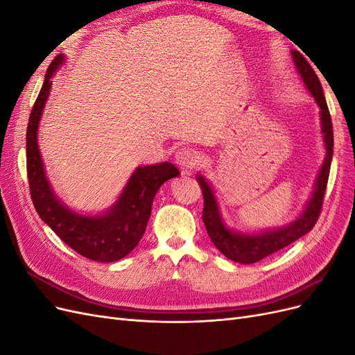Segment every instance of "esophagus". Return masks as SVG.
I'll return each mask as SVG.
<instances>
[{"label":"esophagus","instance_id":"obj_1","mask_svg":"<svg viewBox=\"0 0 355 355\" xmlns=\"http://www.w3.org/2000/svg\"><path fill=\"white\" fill-rule=\"evenodd\" d=\"M175 161L179 167H182L184 170H189V168H194V167L200 166L201 157L197 151H194V149L180 148L175 154Z\"/></svg>","mask_w":355,"mask_h":355}]
</instances>
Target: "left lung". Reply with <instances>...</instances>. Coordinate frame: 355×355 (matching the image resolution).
<instances>
[{
    "instance_id": "1",
    "label": "left lung",
    "mask_w": 355,
    "mask_h": 355,
    "mask_svg": "<svg viewBox=\"0 0 355 355\" xmlns=\"http://www.w3.org/2000/svg\"><path fill=\"white\" fill-rule=\"evenodd\" d=\"M292 56L295 60V65L297 72L302 77L306 89L313 94L317 105L320 106V116H321V132H323L324 146H326V158L324 163L320 168V173L317 176L313 196L306 202V207L300 216L293 220L292 223L286 225L283 228H278L274 231H265L259 234H241L231 231L227 225L223 223L219 206L214 192L209 182L204 179L201 175H197V180L201 185L202 197H204V207H202V222L206 225V230L210 240L216 245V249L222 254H225L228 259L239 262V263H254L257 261H262L263 257L270 256L278 250L284 249L286 245L292 244L297 239L302 237L306 232L314 228V225L318 220L323 207V198L329 180L330 173V164L333 157V125L331 118L327 108V102L323 93V87L317 77L314 69L311 68L308 60L300 55L299 51H292Z\"/></svg>"
}]
</instances>
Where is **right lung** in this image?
<instances>
[{
	"label": "right lung",
	"instance_id": "add662e5",
	"mask_svg": "<svg viewBox=\"0 0 355 355\" xmlns=\"http://www.w3.org/2000/svg\"><path fill=\"white\" fill-rule=\"evenodd\" d=\"M63 56L51 62L38 98L32 106L26 130V170L31 198L40 218L72 250L96 262H115L130 253L145 234L153 200L166 180L179 176L171 163L137 167L120 198L103 214L87 216L69 210L53 192L38 149V125L51 89L53 73Z\"/></svg>",
	"mask_w": 355,
	"mask_h": 355
}]
</instances>
